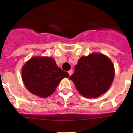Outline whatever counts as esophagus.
Instances as JSON below:
<instances>
[{"label":"esophagus","mask_w":133,"mask_h":133,"mask_svg":"<svg viewBox=\"0 0 133 133\" xmlns=\"http://www.w3.org/2000/svg\"><path fill=\"white\" fill-rule=\"evenodd\" d=\"M69 75H70V76H71V75H72V70H69Z\"/></svg>","instance_id":"esophagus-1"}]
</instances>
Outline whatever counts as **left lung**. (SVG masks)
Segmentation results:
<instances>
[{
  "instance_id": "1",
  "label": "left lung",
  "mask_w": 133,
  "mask_h": 133,
  "mask_svg": "<svg viewBox=\"0 0 133 133\" xmlns=\"http://www.w3.org/2000/svg\"><path fill=\"white\" fill-rule=\"evenodd\" d=\"M115 77L114 65L107 56L93 53L82 56L69 79L73 81L80 94L87 98H97L107 92Z\"/></svg>"
}]
</instances>
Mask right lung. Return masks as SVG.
<instances>
[{
	"label": "right lung",
	"instance_id": "1",
	"mask_svg": "<svg viewBox=\"0 0 133 133\" xmlns=\"http://www.w3.org/2000/svg\"><path fill=\"white\" fill-rule=\"evenodd\" d=\"M22 77L31 93L46 98L52 95L61 80L69 77V75L56 66L53 58L36 56L23 66Z\"/></svg>",
	"mask_w": 133,
	"mask_h": 133
}]
</instances>
